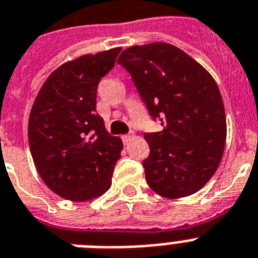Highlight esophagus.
<instances>
[{
	"instance_id": "34e87169",
	"label": "esophagus",
	"mask_w": 258,
	"mask_h": 258,
	"mask_svg": "<svg viewBox=\"0 0 258 258\" xmlns=\"http://www.w3.org/2000/svg\"><path fill=\"white\" fill-rule=\"evenodd\" d=\"M133 139V135H123L122 136V140H123V143H124V144H128L130 143V140Z\"/></svg>"
}]
</instances>
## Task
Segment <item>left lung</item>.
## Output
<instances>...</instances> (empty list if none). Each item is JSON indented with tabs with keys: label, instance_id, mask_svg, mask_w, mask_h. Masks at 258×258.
Segmentation results:
<instances>
[{
	"label": "left lung",
	"instance_id": "1",
	"mask_svg": "<svg viewBox=\"0 0 258 258\" xmlns=\"http://www.w3.org/2000/svg\"><path fill=\"white\" fill-rule=\"evenodd\" d=\"M118 64L164 127L144 134L147 183L165 198L191 196L214 176L226 146V112L215 80L182 49L164 42L130 47Z\"/></svg>",
	"mask_w": 258,
	"mask_h": 258
}]
</instances>
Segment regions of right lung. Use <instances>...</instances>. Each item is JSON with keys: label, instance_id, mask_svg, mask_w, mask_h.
<instances>
[{"label": "right lung", "instance_id": "obj_1", "mask_svg": "<svg viewBox=\"0 0 258 258\" xmlns=\"http://www.w3.org/2000/svg\"><path fill=\"white\" fill-rule=\"evenodd\" d=\"M122 48L84 55L53 71L39 90L29 118V144L39 176L69 201H90L111 186L120 138L96 112L99 80Z\"/></svg>", "mask_w": 258, "mask_h": 258}]
</instances>
